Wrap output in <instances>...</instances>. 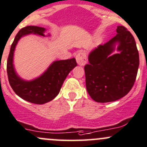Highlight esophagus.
Segmentation results:
<instances>
[{
  "label": "esophagus",
  "instance_id": "34e87169",
  "mask_svg": "<svg viewBox=\"0 0 147 147\" xmlns=\"http://www.w3.org/2000/svg\"><path fill=\"white\" fill-rule=\"evenodd\" d=\"M76 61L79 65H84L87 63V58H86V53L83 51H80L77 53Z\"/></svg>",
  "mask_w": 147,
  "mask_h": 147
}]
</instances>
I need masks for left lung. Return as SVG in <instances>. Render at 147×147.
<instances>
[{
    "label": "left lung",
    "mask_w": 147,
    "mask_h": 147,
    "mask_svg": "<svg viewBox=\"0 0 147 147\" xmlns=\"http://www.w3.org/2000/svg\"><path fill=\"white\" fill-rule=\"evenodd\" d=\"M117 34L89 54L84 66L86 87L89 96L98 103L115 101L131 90L137 75L140 58L135 40L123 26Z\"/></svg>",
    "instance_id": "left-lung-1"
}]
</instances>
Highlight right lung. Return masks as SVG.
I'll list each match as a JSON object with an SVG mask.
<instances>
[{"label": "right lung", "instance_id": "obj_1", "mask_svg": "<svg viewBox=\"0 0 147 147\" xmlns=\"http://www.w3.org/2000/svg\"><path fill=\"white\" fill-rule=\"evenodd\" d=\"M46 29L37 26L24 27L15 36L10 48L7 62V72L9 83L15 93L25 101L36 104H44L53 99L71 70L77 66L75 58L53 61L47 69L38 78L32 80L21 78L15 71L13 64L14 52L21 38L29 34L49 36L44 34Z\"/></svg>", "mask_w": 147, "mask_h": 147}]
</instances>
